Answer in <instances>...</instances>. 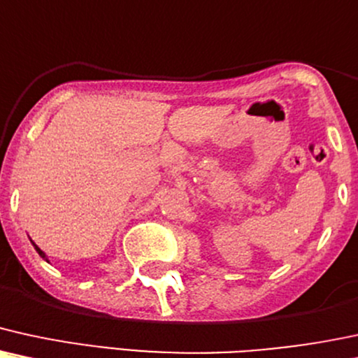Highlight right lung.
I'll return each mask as SVG.
<instances>
[{"mask_svg": "<svg viewBox=\"0 0 358 358\" xmlns=\"http://www.w3.org/2000/svg\"><path fill=\"white\" fill-rule=\"evenodd\" d=\"M31 243H33V241H31ZM33 246H35L36 253H38V255H40V256H41V258H43V259H45V262H48V258H46V255L43 253V251H41V250H40V248H38V246L35 245V243H33Z\"/></svg>", "mask_w": 358, "mask_h": 358, "instance_id": "1", "label": "right lung"}]
</instances>
